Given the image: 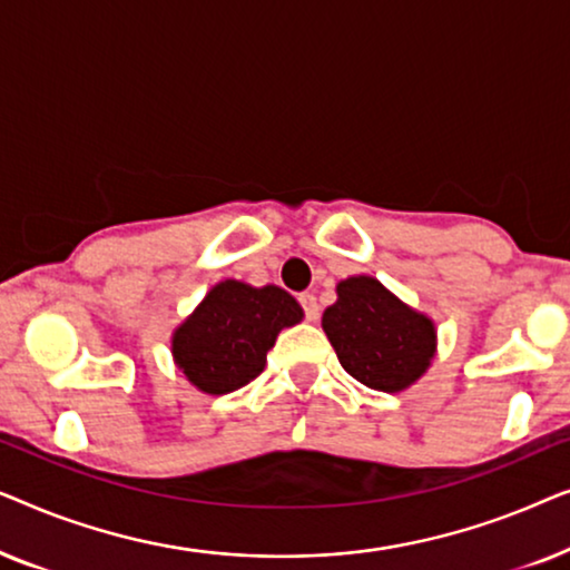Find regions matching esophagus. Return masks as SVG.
<instances>
[{
	"label": "esophagus",
	"instance_id": "obj_1",
	"mask_svg": "<svg viewBox=\"0 0 570 570\" xmlns=\"http://www.w3.org/2000/svg\"><path fill=\"white\" fill-rule=\"evenodd\" d=\"M298 303H301L303 314H306L308 322H316V318H318V303H316V295H314V293H301V295H298Z\"/></svg>",
	"mask_w": 570,
	"mask_h": 570
}]
</instances>
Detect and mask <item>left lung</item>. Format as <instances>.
<instances>
[{
  "label": "left lung",
  "instance_id": "8db88e82",
  "mask_svg": "<svg viewBox=\"0 0 570 570\" xmlns=\"http://www.w3.org/2000/svg\"><path fill=\"white\" fill-rule=\"evenodd\" d=\"M322 326L342 368L379 392L407 389L423 376L435 353L431 318L365 275L342 279L337 303L324 311Z\"/></svg>",
  "mask_w": 570,
  "mask_h": 570
}]
</instances>
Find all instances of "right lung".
I'll use <instances>...</instances> for the list:
<instances>
[{
  "instance_id": "obj_1",
  "label": "right lung",
  "mask_w": 570,
  "mask_h": 570,
  "mask_svg": "<svg viewBox=\"0 0 570 570\" xmlns=\"http://www.w3.org/2000/svg\"><path fill=\"white\" fill-rule=\"evenodd\" d=\"M301 318L298 301L283 287L225 279L176 330L174 357L202 392H236L264 371L279 330Z\"/></svg>"
}]
</instances>
